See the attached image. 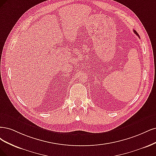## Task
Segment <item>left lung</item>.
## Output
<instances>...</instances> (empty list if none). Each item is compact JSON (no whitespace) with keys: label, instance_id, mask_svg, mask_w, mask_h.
<instances>
[{"label":"left lung","instance_id":"left-lung-1","mask_svg":"<svg viewBox=\"0 0 156 156\" xmlns=\"http://www.w3.org/2000/svg\"><path fill=\"white\" fill-rule=\"evenodd\" d=\"M133 32H134V33H135V34H136V35H137V36L138 37H139V34H137V32L136 31H135V30H133Z\"/></svg>","mask_w":156,"mask_h":156}]
</instances>
